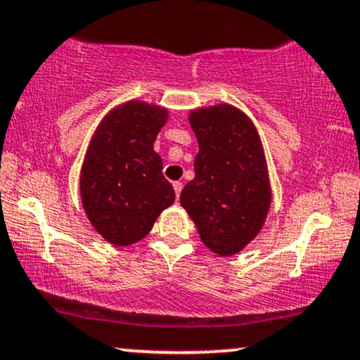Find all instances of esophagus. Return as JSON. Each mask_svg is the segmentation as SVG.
Instances as JSON below:
<instances>
[{"mask_svg":"<svg viewBox=\"0 0 360 360\" xmlns=\"http://www.w3.org/2000/svg\"><path fill=\"white\" fill-rule=\"evenodd\" d=\"M172 186H174L176 198H177V200H179V194H181V191H183V183H179V181H176V183H172Z\"/></svg>","mask_w":360,"mask_h":360,"instance_id":"esophagus-1","label":"esophagus"}]
</instances>
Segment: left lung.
I'll list each match as a JSON object with an SVG mask.
<instances>
[{"label":"left lung","mask_w":360,"mask_h":360,"mask_svg":"<svg viewBox=\"0 0 360 360\" xmlns=\"http://www.w3.org/2000/svg\"><path fill=\"white\" fill-rule=\"evenodd\" d=\"M189 125L200 152L181 206L201 242L229 257L257 237L269 213L272 189L262 142L252 120L229 103L193 110Z\"/></svg>","instance_id":"obj_1"}]
</instances>
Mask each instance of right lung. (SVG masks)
<instances>
[{"label": "right lung", "instance_id": "right-lung-1", "mask_svg": "<svg viewBox=\"0 0 360 360\" xmlns=\"http://www.w3.org/2000/svg\"><path fill=\"white\" fill-rule=\"evenodd\" d=\"M167 118L164 106L130 100L111 108L89 140L79 174L81 203L93 229L111 245L142 240L174 203V189L154 150Z\"/></svg>", "mask_w": 360, "mask_h": 360}]
</instances>
